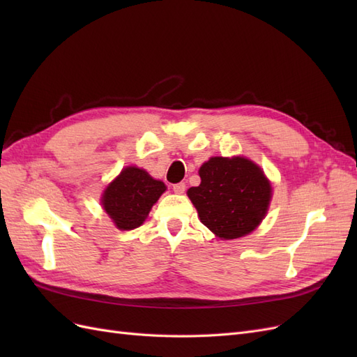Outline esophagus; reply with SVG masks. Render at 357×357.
Listing matches in <instances>:
<instances>
[{
    "instance_id": "obj_1",
    "label": "esophagus",
    "mask_w": 357,
    "mask_h": 357,
    "mask_svg": "<svg viewBox=\"0 0 357 357\" xmlns=\"http://www.w3.org/2000/svg\"><path fill=\"white\" fill-rule=\"evenodd\" d=\"M172 190H174L176 193H183L186 190V183H183V181L176 183V185H172Z\"/></svg>"
}]
</instances>
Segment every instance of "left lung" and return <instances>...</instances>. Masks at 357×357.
I'll return each instance as SVG.
<instances>
[{"label": "left lung", "mask_w": 357, "mask_h": 357, "mask_svg": "<svg viewBox=\"0 0 357 357\" xmlns=\"http://www.w3.org/2000/svg\"><path fill=\"white\" fill-rule=\"evenodd\" d=\"M201 185L188 197L201 222L219 238L250 234L262 222L271 199L264 171L245 158H211L199 168Z\"/></svg>", "instance_id": "8db88e82"}]
</instances>
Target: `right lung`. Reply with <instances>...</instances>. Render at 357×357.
<instances>
[{
	"label": "right lung",
	"mask_w": 357,
	"mask_h": 357,
	"mask_svg": "<svg viewBox=\"0 0 357 357\" xmlns=\"http://www.w3.org/2000/svg\"><path fill=\"white\" fill-rule=\"evenodd\" d=\"M165 189L164 183L150 177L144 169L128 167L107 186L102 207L119 229L131 231L146 220Z\"/></svg>",
	"instance_id": "obj_1"
}]
</instances>
